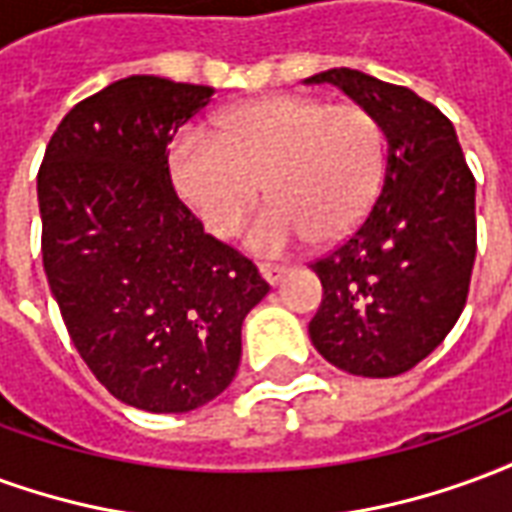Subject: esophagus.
<instances>
[{"label": "esophagus", "instance_id": "1", "mask_svg": "<svg viewBox=\"0 0 512 512\" xmlns=\"http://www.w3.org/2000/svg\"><path fill=\"white\" fill-rule=\"evenodd\" d=\"M260 274H263V279H266L268 285H277V282H282V277L288 274V266H277V263H263V266H260Z\"/></svg>", "mask_w": 512, "mask_h": 512}]
</instances>
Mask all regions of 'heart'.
I'll return each instance as SVG.
<instances>
[{
  "mask_svg": "<svg viewBox=\"0 0 512 512\" xmlns=\"http://www.w3.org/2000/svg\"><path fill=\"white\" fill-rule=\"evenodd\" d=\"M384 161V128L367 106L304 95L230 109L219 136L191 128L169 150L175 189L216 238L241 230L266 183L274 200L249 227L257 252L354 233L376 205Z\"/></svg>",
  "mask_w": 512,
  "mask_h": 512,
  "instance_id": "b5f03b06",
  "label": "heart"
}]
</instances>
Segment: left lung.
Listing matches in <instances>:
<instances>
[{"instance_id": "obj_1", "label": "left lung", "mask_w": 512, "mask_h": 512, "mask_svg": "<svg viewBox=\"0 0 512 512\" xmlns=\"http://www.w3.org/2000/svg\"><path fill=\"white\" fill-rule=\"evenodd\" d=\"M304 82L337 84L367 106L389 145L365 222L310 266L323 285L310 340L351 376H400L441 345L466 307L477 252L474 175L450 120L414 90L351 68Z\"/></svg>"}]
</instances>
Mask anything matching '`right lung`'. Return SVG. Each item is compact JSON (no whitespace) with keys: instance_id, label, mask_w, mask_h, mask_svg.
<instances>
[{"instance_id":"1","label":"right lung","mask_w":512,"mask_h":512,"mask_svg":"<svg viewBox=\"0 0 512 512\" xmlns=\"http://www.w3.org/2000/svg\"><path fill=\"white\" fill-rule=\"evenodd\" d=\"M211 87L128 76L62 117L38 172L43 268L93 376L128 406L183 414L222 395L257 266L202 230L169 178V142Z\"/></svg>"}]
</instances>
